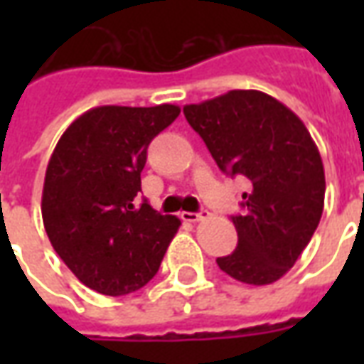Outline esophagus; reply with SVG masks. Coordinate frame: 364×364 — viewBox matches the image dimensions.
<instances>
[{"instance_id":"34e87169","label":"esophagus","mask_w":364,"mask_h":364,"mask_svg":"<svg viewBox=\"0 0 364 364\" xmlns=\"http://www.w3.org/2000/svg\"><path fill=\"white\" fill-rule=\"evenodd\" d=\"M181 218L185 222H200L208 218V210H200V213H181Z\"/></svg>"}]
</instances>
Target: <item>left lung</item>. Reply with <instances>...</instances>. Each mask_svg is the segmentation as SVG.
I'll use <instances>...</instances> for the list:
<instances>
[{"label":"left lung","instance_id":"obj_1","mask_svg":"<svg viewBox=\"0 0 364 364\" xmlns=\"http://www.w3.org/2000/svg\"><path fill=\"white\" fill-rule=\"evenodd\" d=\"M224 173L244 175L245 214L232 216L237 247L218 267L245 284L289 273L320 224L326 175L318 146L287 105L257 90H232L183 107Z\"/></svg>","mask_w":364,"mask_h":364}]
</instances>
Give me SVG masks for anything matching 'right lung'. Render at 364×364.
Segmentation results:
<instances>
[{
  "label": "right lung",
  "mask_w": 364,
  "mask_h": 364,
  "mask_svg": "<svg viewBox=\"0 0 364 364\" xmlns=\"http://www.w3.org/2000/svg\"><path fill=\"white\" fill-rule=\"evenodd\" d=\"M177 105L85 111L52 151L43 187V222L54 252L90 287L122 296L142 289L181 220L138 203L148 146L179 117Z\"/></svg>",
  "instance_id": "1"
}]
</instances>
